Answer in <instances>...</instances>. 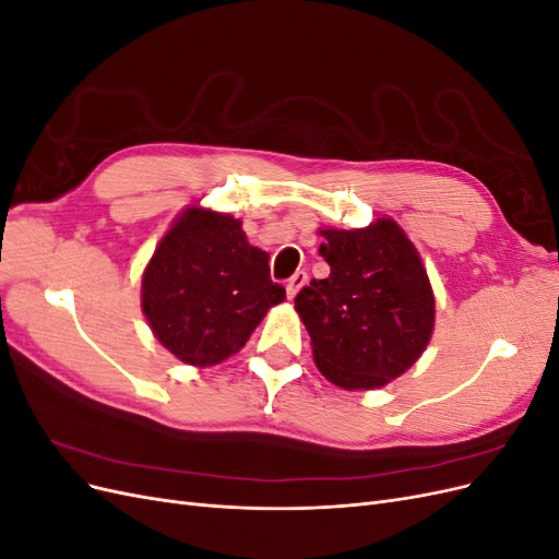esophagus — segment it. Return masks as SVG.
I'll use <instances>...</instances> for the list:
<instances>
[{
    "mask_svg": "<svg viewBox=\"0 0 559 559\" xmlns=\"http://www.w3.org/2000/svg\"><path fill=\"white\" fill-rule=\"evenodd\" d=\"M306 284H308V273H306V270H298V273H296L289 282H286V296L296 298V294H298Z\"/></svg>",
    "mask_w": 559,
    "mask_h": 559,
    "instance_id": "1",
    "label": "esophagus"
}]
</instances>
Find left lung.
Listing matches in <instances>:
<instances>
[{
  "instance_id": "8db88e82",
  "label": "left lung",
  "mask_w": 559,
  "mask_h": 559,
  "mask_svg": "<svg viewBox=\"0 0 559 559\" xmlns=\"http://www.w3.org/2000/svg\"><path fill=\"white\" fill-rule=\"evenodd\" d=\"M319 235L331 275L296 296L314 364L347 392L380 389L403 376L431 341L436 300L427 267L389 216L366 228H319Z\"/></svg>"
}]
</instances>
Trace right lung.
<instances>
[{
	"mask_svg": "<svg viewBox=\"0 0 559 559\" xmlns=\"http://www.w3.org/2000/svg\"><path fill=\"white\" fill-rule=\"evenodd\" d=\"M286 298L267 253L249 245L240 218L186 207L142 275V312L158 343L207 368L240 352L270 308Z\"/></svg>",
	"mask_w": 559,
	"mask_h": 559,
	"instance_id": "add662e5",
	"label": "right lung"
}]
</instances>
